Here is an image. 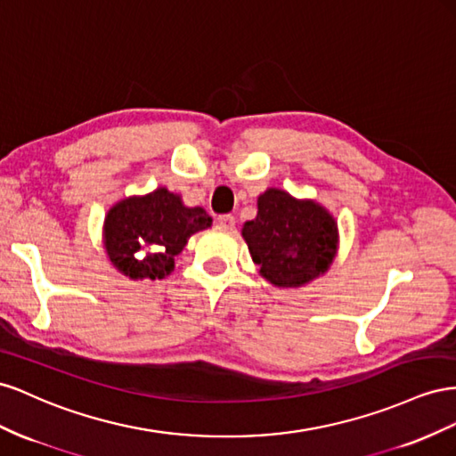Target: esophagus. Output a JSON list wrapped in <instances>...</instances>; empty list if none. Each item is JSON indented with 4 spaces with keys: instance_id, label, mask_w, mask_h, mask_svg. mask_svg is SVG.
I'll return each instance as SVG.
<instances>
[{
    "instance_id": "obj_1",
    "label": "esophagus",
    "mask_w": 456,
    "mask_h": 456,
    "mask_svg": "<svg viewBox=\"0 0 456 456\" xmlns=\"http://www.w3.org/2000/svg\"><path fill=\"white\" fill-rule=\"evenodd\" d=\"M217 224H219L221 227H224V229H232V227H235L237 221H235V216H231V214H221V216L217 217Z\"/></svg>"
}]
</instances>
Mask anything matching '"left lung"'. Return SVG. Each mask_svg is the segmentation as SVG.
I'll return each instance as SVG.
<instances>
[{"mask_svg": "<svg viewBox=\"0 0 456 456\" xmlns=\"http://www.w3.org/2000/svg\"><path fill=\"white\" fill-rule=\"evenodd\" d=\"M242 237L259 273L275 286H300L329 269L338 229L319 204L269 189L257 199V216L246 221Z\"/></svg>", "mask_w": 456, "mask_h": 456, "instance_id": "8db88e82", "label": "left lung"}]
</instances>
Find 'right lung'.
Here are the masks:
<instances>
[{"label":"right lung","mask_w":456,"mask_h":456,"mask_svg":"<svg viewBox=\"0 0 456 456\" xmlns=\"http://www.w3.org/2000/svg\"><path fill=\"white\" fill-rule=\"evenodd\" d=\"M210 225L202 208H185L177 194L156 189L112 208L105 219V248L124 275L164 279L192 232Z\"/></svg>","instance_id":"right-lung-1"}]
</instances>
